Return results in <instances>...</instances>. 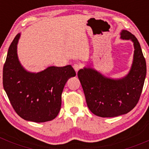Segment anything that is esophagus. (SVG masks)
I'll return each mask as SVG.
<instances>
[{"label": "esophagus", "mask_w": 149, "mask_h": 149, "mask_svg": "<svg viewBox=\"0 0 149 149\" xmlns=\"http://www.w3.org/2000/svg\"><path fill=\"white\" fill-rule=\"evenodd\" d=\"M73 69H74L75 71H76V72L77 73L78 71H79V69H80V68H81V66H80V64H78V63H76V64H73Z\"/></svg>", "instance_id": "1"}]
</instances>
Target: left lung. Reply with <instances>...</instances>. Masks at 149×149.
I'll use <instances>...</instances> for the list:
<instances>
[{"label": "left lung", "mask_w": 149, "mask_h": 149, "mask_svg": "<svg viewBox=\"0 0 149 149\" xmlns=\"http://www.w3.org/2000/svg\"><path fill=\"white\" fill-rule=\"evenodd\" d=\"M121 39L134 42V59L130 72L120 79L109 78L91 68L78 72L87 105L92 113L102 118L127 113L139 102L146 75V64L141 46L130 32L123 30Z\"/></svg>", "instance_id": "obj_1"}]
</instances>
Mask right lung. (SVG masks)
<instances>
[{
  "instance_id": "add662e5",
  "label": "right lung",
  "mask_w": 149,
  "mask_h": 149,
  "mask_svg": "<svg viewBox=\"0 0 149 149\" xmlns=\"http://www.w3.org/2000/svg\"><path fill=\"white\" fill-rule=\"evenodd\" d=\"M18 33L12 42L3 66V84L10 104L22 118L35 123L54 119L61 106L66 81L76 75L71 65L49 66L38 73L22 67L17 53Z\"/></svg>"
}]
</instances>
